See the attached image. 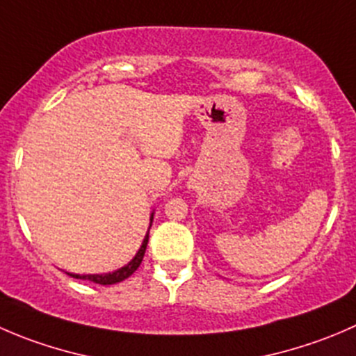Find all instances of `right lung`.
<instances>
[{"label": "right lung", "mask_w": 356, "mask_h": 356, "mask_svg": "<svg viewBox=\"0 0 356 356\" xmlns=\"http://www.w3.org/2000/svg\"><path fill=\"white\" fill-rule=\"evenodd\" d=\"M151 222H153V213H151ZM151 227V224H149ZM147 240H149V229H147L146 236H144L143 240V245H140L139 252L136 254V257L132 259V261L129 262L127 266H123V268H120V270L113 271V273H104V275H74V273H67L69 277L72 278H79V280H88V282H94V284H99V285H113V284H118V282H123L125 278H129L130 275L134 273V271L137 270L140 266V262H143L144 259V252H146V247H147Z\"/></svg>", "instance_id": "1"}]
</instances>
